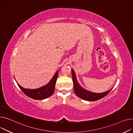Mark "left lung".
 <instances>
[{
    "mask_svg": "<svg viewBox=\"0 0 133 133\" xmlns=\"http://www.w3.org/2000/svg\"><path fill=\"white\" fill-rule=\"evenodd\" d=\"M72 81L74 83V89L75 94L77 97L81 98L82 99L87 101H96L99 99L104 98L108 93L110 92L113 87L106 92L103 93H95L91 92L83 88L82 86L78 83L77 79V77L75 71L73 69H71Z\"/></svg>",
    "mask_w": 133,
    "mask_h": 133,
    "instance_id": "obj_1",
    "label": "left lung"
}]
</instances>
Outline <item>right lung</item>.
<instances>
[{"instance_id": "right-lung-1", "label": "right lung", "mask_w": 133, "mask_h": 133, "mask_svg": "<svg viewBox=\"0 0 133 133\" xmlns=\"http://www.w3.org/2000/svg\"><path fill=\"white\" fill-rule=\"evenodd\" d=\"M59 70L55 74L49 82L43 87L35 89H29L22 87L16 81L19 88L29 98L35 100H41L50 97L54 92L56 82Z\"/></svg>"}]
</instances>
